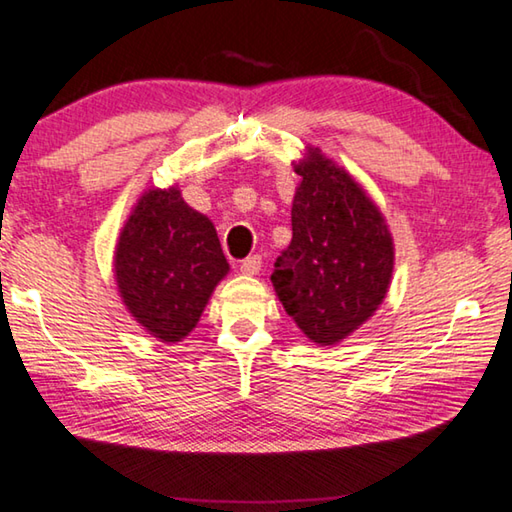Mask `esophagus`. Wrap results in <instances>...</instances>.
I'll list each match as a JSON object with an SVG mask.
<instances>
[{
  "instance_id": "esophagus-1",
  "label": "esophagus",
  "mask_w": 512,
  "mask_h": 512,
  "mask_svg": "<svg viewBox=\"0 0 512 512\" xmlns=\"http://www.w3.org/2000/svg\"><path fill=\"white\" fill-rule=\"evenodd\" d=\"M261 267H263V258L254 254V256H247L245 261L240 263V272L247 274V276H256L258 272H261Z\"/></svg>"
}]
</instances>
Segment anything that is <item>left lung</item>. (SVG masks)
<instances>
[{
  "mask_svg": "<svg viewBox=\"0 0 512 512\" xmlns=\"http://www.w3.org/2000/svg\"><path fill=\"white\" fill-rule=\"evenodd\" d=\"M292 240L274 263L276 297L303 335L333 346L387 297L393 238L373 200L319 148L297 166Z\"/></svg>",
  "mask_w": 512,
  "mask_h": 512,
  "instance_id": "1",
  "label": "left lung"
}]
</instances>
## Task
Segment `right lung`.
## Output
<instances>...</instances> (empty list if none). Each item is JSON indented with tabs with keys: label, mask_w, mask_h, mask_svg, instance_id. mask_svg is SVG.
Wrapping results in <instances>:
<instances>
[{
	"label": "right lung",
	"mask_w": 512,
	"mask_h": 512,
	"mask_svg": "<svg viewBox=\"0 0 512 512\" xmlns=\"http://www.w3.org/2000/svg\"><path fill=\"white\" fill-rule=\"evenodd\" d=\"M227 272L213 222L177 186L139 197L116 242L114 276L125 308L148 335L182 342Z\"/></svg>",
	"instance_id": "add662e5"
}]
</instances>
